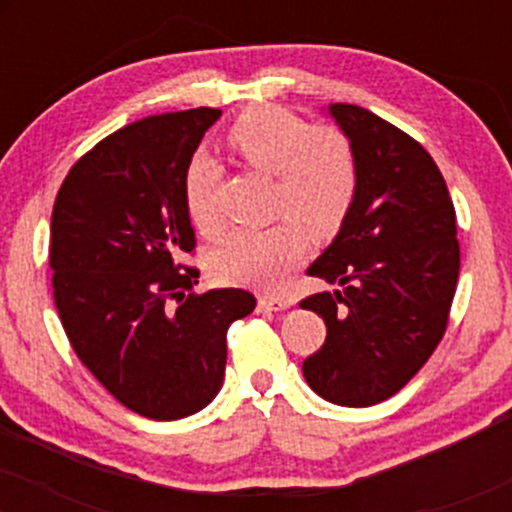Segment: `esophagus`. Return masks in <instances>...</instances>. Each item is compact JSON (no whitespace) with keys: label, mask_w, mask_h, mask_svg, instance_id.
I'll return each mask as SVG.
<instances>
[{"label":"esophagus","mask_w":512,"mask_h":512,"mask_svg":"<svg viewBox=\"0 0 512 512\" xmlns=\"http://www.w3.org/2000/svg\"><path fill=\"white\" fill-rule=\"evenodd\" d=\"M257 308L260 310H286L289 308V301L274 296H260L257 298Z\"/></svg>","instance_id":"esophagus-1"}]
</instances>
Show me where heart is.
Returning <instances> with one entry per match:
<instances>
[{"label":"heart","instance_id":"heart-1","mask_svg":"<svg viewBox=\"0 0 512 512\" xmlns=\"http://www.w3.org/2000/svg\"><path fill=\"white\" fill-rule=\"evenodd\" d=\"M226 144L248 166L276 178V214L269 228L231 233L211 257L219 281L272 289L303 257L305 231L330 238L342 228L358 192L354 146L334 127H310L279 105H252L231 122ZM216 168L195 156L182 178L190 219L202 233L219 231L214 204Z\"/></svg>","mask_w":512,"mask_h":512}]
</instances>
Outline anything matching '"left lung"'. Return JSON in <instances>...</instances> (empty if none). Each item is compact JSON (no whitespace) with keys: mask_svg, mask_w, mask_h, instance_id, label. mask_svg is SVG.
I'll return each mask as SVG.
<instances>
[{"mask_svg":"<svg viewBox=\"0 0 512 512\" xmlns=\"http://www.w3.org/2000/svg\"><path fill=\"white\" fill-rule=\"evenodd\" d=\"M358 161V192L337 238L308 267L334 284L301 301L325 320V344L303 361L308 385L339 407H373L431 358L457 274L455 207L431 154L383 117L332 103Z\"/></svg>","mask_w":512,"mask_h":512,"instance_id":"8db88e82","label":"left lung"}]
</instances>
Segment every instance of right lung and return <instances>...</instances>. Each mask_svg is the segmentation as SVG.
<instances>
[{
  "mask_svg": "<svg viewBox=\"0 0 512 512\" xmlns=\"http://www.w3.org/2000/svg\"><path fill=\"white\" fill-rule=\"evenodd\" d=\"M219 117L195 108L117 129L74 163L52 209V291L69 344L117 402L154 421L219 395L228 325L257 303L243 289L192 293L199 272L180 264L195 250L182 178Z\"/></svg>",
  "mask_w": 512,
  "mask_h": 512,
  "instance_id": "right-lung-1",
  "label": "right lung"
}]
</instances>
